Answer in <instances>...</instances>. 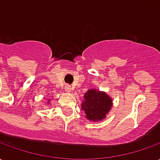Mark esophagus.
<instances>
[{"mask_svg": "<svg viewBox=\"0 0 160 160\" xmlns=\"http://www.w3.org/2000/svg\"><path fill=\"white\" fill-rule=\"evenodd\" d=\"M65 90H66V92H72V87H70L69 85H66V86H65Z\"/></svg>", "mask_w": 160, "mask_h": 160, "instance_id": "esophagus-1", "label": "esophagus"}]
</instances>
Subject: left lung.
<instances>
[{"label":"left lung","mask_w":160,"mask_h":160,"mask_svg":"<svg viewBox=\"0 0 160 160\" xmlns=\"http://www.w3.org/2000/svg\"><path fill=\"white\" fill-rule=\"evenodd\" d=\"M112 105V98L105 92L92 88L84 94L81 109L88 121L101 122L106 118Z\"/></svg>","instance_id":"8db88e82"}]
</instances>
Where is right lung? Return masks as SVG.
<instances>
[{"label":"right lung","mask_w":160,"mask_h":160,"mask_svg":"<svg viewBox=\"0 0 160 160\" xmlns=\"http://www.w3.org/2000/svg\"><path fill=\"white\" fill-rule=\"evenodd\" d=\"M50 101H51V99H49V100L47 101V105H49V104H50Z\"/></svg>","instance_id":"right-lung-1"}]
</instances>
